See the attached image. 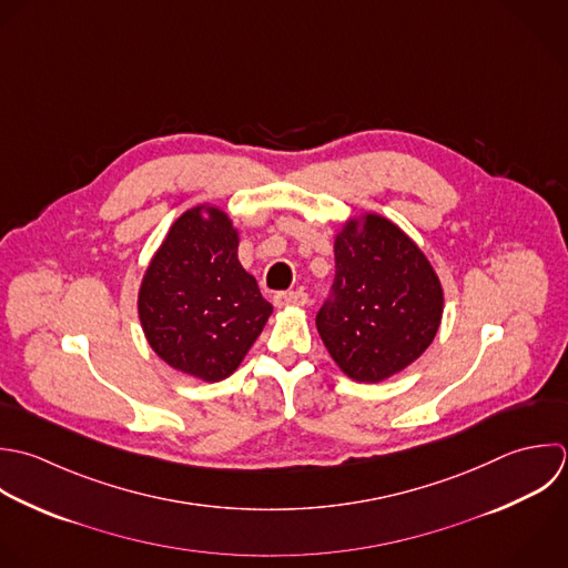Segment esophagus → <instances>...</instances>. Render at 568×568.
Segmentation results:
<instances>
[{"label":"esophagus","mask_w":568,"mask_h":568,"mask_svg":"<svg viewBox=\"0 0 568 568\" xmlns=\"http://www.w3.org/2000/svg\"><path fill=\"white\" fill-rule=\"evenodd\" d=\"M276 307H303L307 305V294L303 290L296 292H281L274 296Z\"/></svg>","instance_id":"1"}]
</instances>
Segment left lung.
<instances>
[{
  "mask_svg": "<svg viewBox=\"0 0 568 568\" xmlns=\"http://www.w3.org/2000/svg\"><path fill=\"white\" fill-rule=\"evenodd\" d=\"M334 301L316 327L334 363L356 383H383L434 343L445 292L418 247L394 221L363 212L334 234Z\"/></svg>",
  "mask_w": 568,
  "mask_h": 568,
  "instance_id": "left-lung-1",
  "label": "left lung"
}]
</instances>
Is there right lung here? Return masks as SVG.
<instances>
[{
	"instance_id": "add662e5",
	"label": "right lung",
	"mask_w": 568,
	"mask_h": 568,
	"mask_svg": "<svg viewBox=\"0 0 568 568\" xmlns=\"http://www.w3.org/2000/svg\"><path fill=\"white\" fill-rule=\"evenodd\" d=\"M241 234L212 203L185 210L150 258L136 312L152 352L203 383L236 372L272 305L239 261Z\"/></svg>"
}]
</instances>
